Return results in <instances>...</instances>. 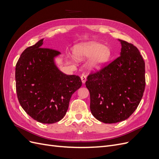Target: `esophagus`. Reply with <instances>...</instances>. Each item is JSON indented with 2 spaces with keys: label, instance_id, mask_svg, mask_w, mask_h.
Wrapping results in <instances>:
<instances>
[{
  "label": "esophagus",
  "instance_id": "esophagus-1",
  "mask_svg": "<svg viewBox=\"0 0 159 159\" xmlns=\"http://www.w3.org/2000/svg\"><path fill=\"white\" fill-rule=\"evenodd\" d=\"M81 81H82V83L85 84L86 81V76L84 74H82L81 76Z\"/></svg>",
  "mask_w": 159,
  "mask_h": 159
}]
</instances>
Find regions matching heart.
Returning a JSON list of instances; mask_svg holds the SVG:
<instances>
[{
	"label": "heart",
	"instance_id": "b5f03b06",
	"mask_svg": "<svg viewBox=\"0 0 159 159\" xmlns=\"http://www.w3.org/2000/svg\"><path fill=\"white\" fill-rule=\"evenodd\" d=\"M74 52L78 60L91 58L88 64V68L91 71H96L103 68L111 57V50L108 47L93 41L77 45Z\"/></svg>",
	"mask_w": 159,
	"mask_h": 159
}]
</instances>
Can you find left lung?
Segmentation results:
<instances>
[{"label":"left lung","mask_w":159,"mask_h":159,"mask_svg":"<svg viewBox=\"0 0 159 159\" xmlns=\"http://www.w3.org/2000/svg\"><path fill=\"white\" fill-rule=\"evenodd\" d=\"M120 56L88 77L85 85L90 93V110L105 123L128 119L136 110L145 88V64L137 47L126 41Z\"/></svg>","instance_id":"8db88e82"}]
</instances>
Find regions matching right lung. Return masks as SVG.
I'll use <instances>...</instances> for the list:
<instances>
[{"label":"right lung","instance_id":"1","mask_svg":"<svg viewBox=\"0 0 159 159\" xmlns=\"http://www.w3.org/2000/svg\"><path fill=\"white\" fill-rule=\"evenodd\" d=\"M41 39L24 51L16 65L18 102L36 121L51 124L60 121L68 111L70 100L82 84L75 75H66L55 63L61 53L42 48Z\"/></svg>","mask_w":159,"mask_h":159}]
</instances>
